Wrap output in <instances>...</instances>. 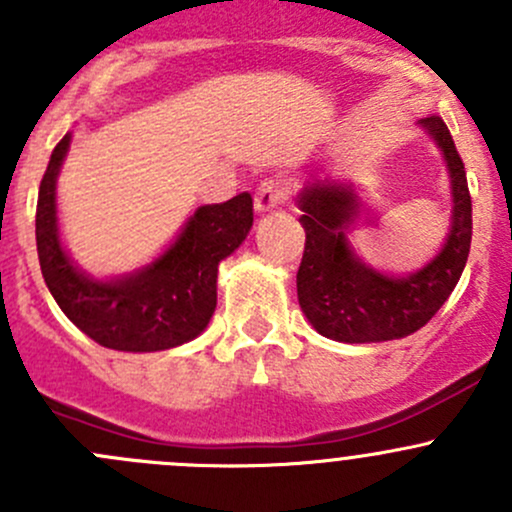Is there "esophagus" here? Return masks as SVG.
<instances>
[{
  "mask_svg": "<svg viewBox=\"0 0 512 512\" xmlns=\"http://www.w3.org/2000/svg\"><path fill=\"white\" fill-rule=\"evenodd\" d=\"M289 195V183L285 178H265L257 185L255 208L257 213H270L272 208L282 205Z\"/></svg>",
  "mask_w": 512,
  "mask_h": 512,
  "instance_id": "esophagus-1",
  "label": "esophagus"
}]
</instances>
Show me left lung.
<instances>
[{"mask_svg": "<svg viewBox=\"0 0 512 512\" xmlns=\"http://www.w3.org/2000/svg\"><path fill=\"white\" fill-rule=\"evenodd\" d=\"M423 128L443 148L453 183V227L431 265L411 277H386L361 265L347 245L352 190L317 180L299 195L307 242L297 270L299 307L322 337L334 342H389L418 332L453 292L471 252L473 215L463 160L441 116Z\"/></svg>", "mask_w": 512, "mask_h": 512, "instance_id": "left-lung-1", "label": "left lung"}]
</instances>
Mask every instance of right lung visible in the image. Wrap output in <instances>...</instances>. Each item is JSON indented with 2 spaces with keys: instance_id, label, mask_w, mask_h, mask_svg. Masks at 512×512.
I'll list each match as a JSON object with an SVG mask.
<instances>
[{
  "instance_id": "1",
  "label": "right lung",
  "mask_w": 512,
  "mask_h": 512,
  "mask_svg": "<svg viewBox=\"0 0 512 512\" xmlns=\"http://www.w3.org/2000/svg\"><path fill=\"white\" fill-rule=\"evenodd\" d=\"M71 136L51 153L36 200V250L41 275L61 312L101 347L163 352L208 327L218 304V265L252 227V195L195 210L178 240L151 267L118 282L81 275L61 250L56 232V175Z\"/></svg>"
}]
</instances>
